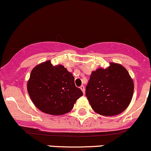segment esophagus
<instances>
[{
	"instance_id": "obj_1",
	"label": "esophagus",
	"mask_w": 151,
	"mask_h": 151,
	"mask_svg": "<svg viewBox=\"0 0 151 151\" xmlns=\"http://www.w3.org/2000/svg\"><path fill=\"white\" fill-rule=\"evenodd\" d=\"M80 89L81 90V91H82V92H83V93H85V89H84V86H80Z\"/></svg>"
}]
</instances>
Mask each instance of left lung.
Here are the masks:
<instances>
[{
  "label": "left lung",
  "instance_id": "1",
  "mask_svg": "<svg viewBox=\"0 0 151 151\" xmlns=\"http://www.w3.org/2000/svg\"><path fill=\"white\" fill-rule=\"evenodd\" d=\"M134 84L126 69L110 62L107 68L93 71L86 86V96L96 113L105 116L122 113L132 99Z\"/></svg>",
  "mask_w": 151,
  "mask_h": 151
}]
</instances>
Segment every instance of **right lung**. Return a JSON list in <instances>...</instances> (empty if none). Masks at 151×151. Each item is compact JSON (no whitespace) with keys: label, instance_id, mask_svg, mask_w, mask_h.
<instances>
[{"label":"right lung","instance_id":"add662e5","mask_svg":"<svg viewBox=\"0 0 151 151\" xmlns=\"http://www.w3.org/2000/svg\"><path fill=\"white\" fill-rule=\"evenodd\" d=\"M27 89L34 105L41 111L53 116L70 112L83 95L74 84L72 74L63 65H52L50 60L32 69Z\"/></svg>","mask_w":151,"mask_h":151}]
</instances>
